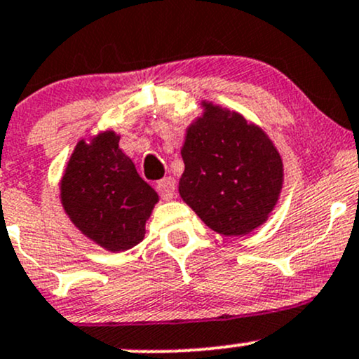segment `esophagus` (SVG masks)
Returning a JSON list of instances; mask_svg holds the SVG:
<instances>
[{
  "label": "esophagus",
  "instance_id": "34e87169",
  "mask_svg": "<svg viewBox=\"0 0 359 359\" xmlns=\"http://www.w3.org/2000/svg\"><path fill=\"white\" fill-rule=\"evenodd\" d=\"M156 191H158L161 199L165 201L172 199L173 196H175V180H173V177H165V179L158 180V184H156Z\"/></svg>",
  "mask_w": 359,
  "mask_h": 359
}]
</instances>
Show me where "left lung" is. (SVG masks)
I'll use <instances>...</instances> for the list:
<instances>
[{"label":"left lung","mask_w":359,"mask_h":359,"mask_svg":"<svg viewBox=\"0 0 359 359\" xmlns=\"http://www.w3.org/2000/svg\"><path fill=\"white\" fill-rule=\"evenodd\" d=\"M180 149V198L211 230L245 235L266 222L283 189V160L269 136L238 112L201 102Z\"/></svg>","instance_id":"8db88e82"}]
</instances>
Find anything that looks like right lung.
<instances>
[{"mask_svg":"<svg viewBox=\"0 0 359 359\" xmlns=\"http://www.w3.org/2000/svg\"><path fill=\"white\" fill-rule=\"evenodd\" d=\"M114 131L78 141L66 165L61 203L74 226L97 245L122 252L144 238V224L158 203Z\"/></svg>","mask_w":359,"mask_h":359,"instance_id":"obj_1","label":"right lung"}]
</instances>
